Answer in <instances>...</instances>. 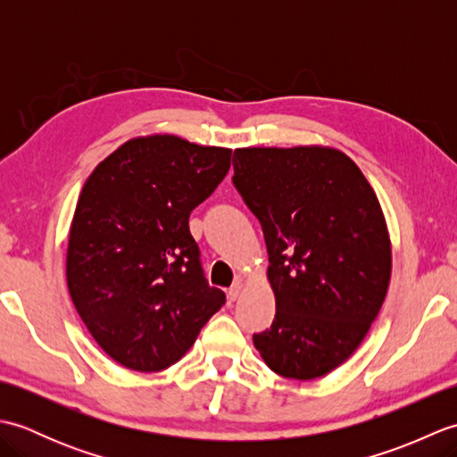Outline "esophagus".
Wrapping results in <instances>:
<instances>
[{"instance_id": "34e87169", "label": "esophagus", "mask_w": 457, "mask_h": 457, "mask_svg": "<svg viewBox=\"0 0 457 457\" xmlns=\"http://www.w3.org/2000/svg\"><path fill=\"white\" fill-rule=\"evenodd\" d=\"M241 290H244V283H241V280H237V283H234V287L228 290V298L231 303H236V300L241 296Z\"/></svg>"}]
</instances>
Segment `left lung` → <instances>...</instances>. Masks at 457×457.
<instances>
[{"mask_svg":"<svg viewBox=\"0 0 457 457\" xmlns=\"http://www.w3.org/2000/svg\"><path fill=\"white\" fill-rule=\"evenodd\" d=\"M234 184L263 228L277 303L253 344L280 377H324L363 342L389 290L377 194L345 153L322 145L236 149Z\"/></svg>","mask_w":457,"mask_h":457,"instance_id":"obj_1","label":"left lung"}]
</instances>
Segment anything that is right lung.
<instances>
[{
	"mask_svg": "<svg viewBox=\"0 0 457 457\" xmlns=\"http://www.w3.org/2000/svg\"><path fill=\"white\" fill-rule=\"evenodd\" d=\"M231 149L177 135L125 141L86 180L66 249L76 312L113 361L177 363L226 303L200 267L190 212L229 170Z\"/></svg>",
	"mask_w": 457,
	"mask_h": 457,
	"instance_id": "obj_1",
	"label": "right lung"
}]
</instances>
